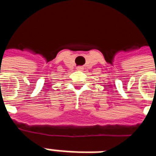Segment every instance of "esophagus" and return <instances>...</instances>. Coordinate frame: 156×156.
Segmentation results:
<instances>
[{
    "instance_id": "34e87169",
    "label": "esophagus",
    "mask_w": 156,
    "mask_h": 156,
    "mask_svg": "<svg viewBox=\"0 0 156 156\" xmlns=\"http://www.w3.org/2000/svg\"><path fill=\"white\" fill-rule=\"evenodd\" d=\"M77 69H78V70H83V66H78V67H77Z\"/></svg>"
}]
</instances>
